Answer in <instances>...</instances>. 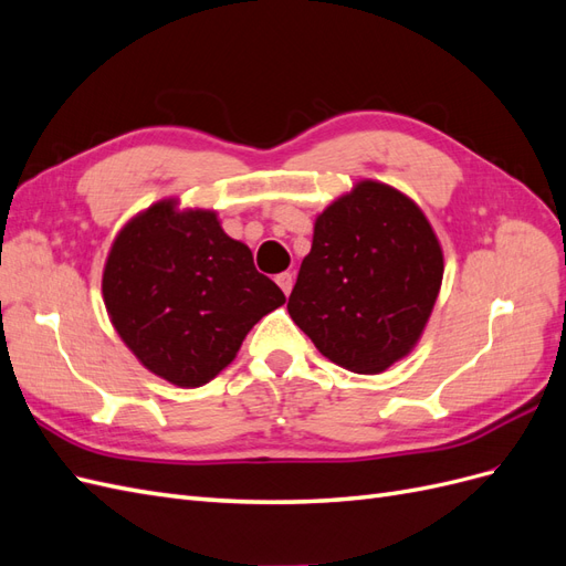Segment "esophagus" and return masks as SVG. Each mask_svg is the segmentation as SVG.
I'll return each instance as SVG.
<instances>
[{"label": "esophagus", "mask_w": 566, "mask_h": 566, "mask_svg": "<svg viewBox=\"0 0 566 566\" xmlns=\"http://www.w3.org/2000/svg\"><path fill=\"white\" fill-rule=\"evenodd\" d=\"M276 283L281 285V290H283L285 295H290V290H293V273H290V271L279 273V276H276Z\"/></svg>", "instance_id": "34e87169"}]
</instances>
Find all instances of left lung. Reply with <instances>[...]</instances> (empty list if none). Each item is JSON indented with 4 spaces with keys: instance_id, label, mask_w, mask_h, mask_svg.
I'll return each instance as SVG.
<instances>
[{
    "instance_id": "obj_1",
    "label": "left lung",
    "mask_w": 566,
    "mask_h": 566,
    "mask_svg": "<svg viewBox=\"0 0 566 566\" xmlns=\"http://www.w3.org/2000/svg\"><path fill=\"white\" fill-rule=\"evenodd\" d=\"M441 279V245L422 210L366 179L316 217L287 312L333 364L382 373L416 347Z\"/></svg>"
}]
</instances>
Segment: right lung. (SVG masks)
<instances>
[{
  "label": "right lung",
  "mask_w": 566,
  "mask_h": 566,
  "mask_svg": "<svg viewBox=\"0 0 566 566\" xmlns=\"http://www.w3.org/2000/svg\"><path fill=\"white\" fill-rule=\"evenodd\" d=\"M117 335L163 380L200 387L224 370L252 325L279 310L283 290L210 210L160 200L117 233L104 269Z\"/></svg>",
  "instance_id": "add662e5"
}]
</instances>
